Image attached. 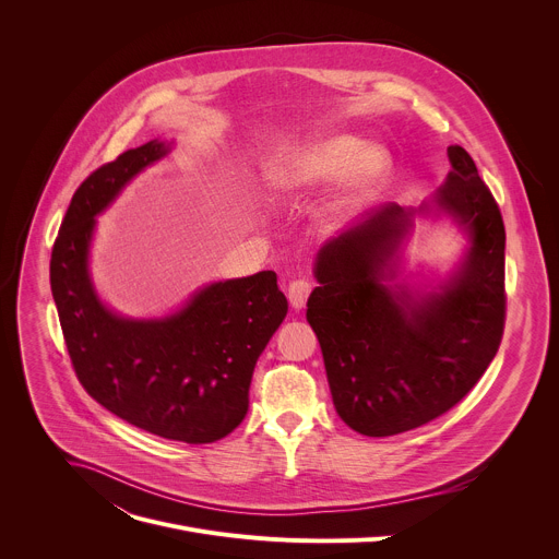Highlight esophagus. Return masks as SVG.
Here are the masks:
<instances>
[{
  "label": "esophagus",
  "instance_id": "esophagus-1",
  "mask_svg": "<svg viewBox=\"0 0 559 559\" xmlns=\"http://www.w3.org/2000/svg\"><path fill=\"white\" fill-rule=\"evenodd\" d=\"M309 294H311V283L307 278H296L287 287V298H289V305L294 309H302L307 298H309Z\"/></svg>",
  "mask_w": 559,
  "mask_h": 559
}]
</instances>
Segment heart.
Masks as SVG:
<instances>
[{
  "label": "heart",
  "mask_w": 559,
  "mask_h": 559,
  "mask_svg": "<svg viewBox=\"0 0 559 559\" xmlns=\"http://www.w3.org/2000/svg\"><path fill=\"white\" fill-rule=\"evenodd\" d=\"M389 156L380 147H365L352 134H313L278 147L265 164L267 190L281 199L300 197L334 179L336 188L325 207L341 218L365 205L384 183Z\"/></svg>",
  "instance_id": "heart-1"
}]
</instances>
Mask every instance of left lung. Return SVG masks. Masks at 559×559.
<instances>
[{
  "mask_svg": "<svg viewBox=\"0 0 559 559\" xmlns=\"http://www.w3.org/2000/svg\"><path fill=\"white\" fill-rule=\"evenodd\" d=\"M451 170L420 207L386 203L316 257L307 323L321 343L334 407L369 438L395 436L449 412L483 378L504 332V223L468 152L449 145ZM418 215H447L467 236L459 267L414 290L400 250Z\"/></svg>",
  "mask_w": 559,
  "mask_h": 559,
  "instance_id": "left-lung-1",
  "label": "left lung"
}]
</instances>
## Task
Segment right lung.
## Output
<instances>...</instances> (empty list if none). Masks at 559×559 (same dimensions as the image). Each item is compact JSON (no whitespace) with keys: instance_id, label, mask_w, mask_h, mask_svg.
I'll return each instance as SVG.
<instances>
[{"instance_id":"obj_1","label":"right lung","mask_w":559,"mask_h":559,"mask_svg":"<svg viewBox=\"0 0 559 559\" xmlns=\"http://www.w3.org/2000/svg\"><path fill=\"white\" fill-rule=\"evenodd\" d=\"M166 141L126 150L72 194L50 257V289L61 332L84 389L121 420L188 444L225 438L243 423L259 356L287 316L274 272L201 287L164 318L108 309L91 278L97 216Z\"/></svg>"}]
</instances>
